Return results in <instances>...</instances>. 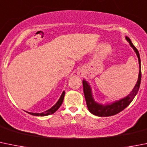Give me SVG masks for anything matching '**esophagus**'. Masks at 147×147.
<instances>
[{
    "instance_id": "obj_1",
    "label": "esophagus",
    "mask_w": 147,
    "mask_h": 147,
    "mask_svg": "<svg viewBox=\"0 0 147 147\" xmlns=\"http://www.w3.org/2000/svg\"><path fill=\"white\" fill-rule=\"evenodd\" d=\"M80 75H82V74H80Z\"/></svg>"
}]
</instances>
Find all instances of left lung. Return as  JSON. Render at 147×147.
Returning a JSON list of instances; mask_svg holds the SVG:
<instances>
[{
    "label": "left lung",
    "mask_w": 147,
    "mask_h": 147,
    "mask_svg": "<svg viewBox=\"0 0 147 147\" xmlns=\"http://www.w3.org/2000/svg\"><path fill=\"white\" fill-rule=\"evenodd\" d=\"M125 39L127 42H129L130 46L133 48L134 51L136 53V56L138 59V64H139V73H138V80L136 82V84L134 86V89L131 90L127 96H126L124 98H121L120 100L113 101V102H107L106 104H101L98 103L94 100L93 96L92 88L90 86V83L83 79V92H84L85 98L86 101V105H87L88 109L90 113L98 117H109L112 115H117L119 112L123 111L125 109L128 105L131 103L134 97L137 94L139 89L140 84H141V79H142V70H141V59H140V55L138 53L136 48L134 46V44L131 42V39L128 37L126 36Z\"/></svg>",
    "instance_id": "8db88e82"
}]
</instances>
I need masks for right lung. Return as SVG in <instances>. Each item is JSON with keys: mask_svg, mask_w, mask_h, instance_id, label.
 <instances>
[{"mask_svg": "<svg viewBox=\"0 0 147 147\" xmlns=\"http://www.w3.org/2000/svg\"><path fill=\"white\" fill-rule=\"evenodd\" d=\"M64 95H65V92L63 91L61 96H60V98H59L58 101H57V102L56 103V104H55L51 108H50V109H48V110L45 111V112H41V113H33V112H27V113L30 114V115H34V116H47V115H52V114H53L54 112H57V111L59 109V108L60 107V106H61V104H62L63 102V100H64Z\"/></svg>", "mask_w": 147, "mask_h": 147, "instance_id": "obj_1", "label": "right lung"}]
</instances>
